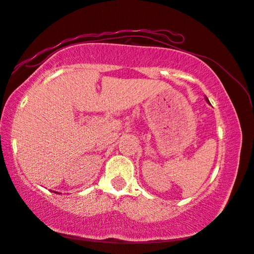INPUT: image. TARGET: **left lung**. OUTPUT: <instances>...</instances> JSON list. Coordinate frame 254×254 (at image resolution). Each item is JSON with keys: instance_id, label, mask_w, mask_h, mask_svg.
<instances>
[{"instance_id": "left-lung-1", "label": "left lung", "mask_w": 254, "mask_h": 254, "mask_svg": "<svg viewBox=\"0 0 254 254\" xmlns=\"http://www.w3.org/2000/svg\"><path fill=\"white\" fill-rule=\"evenodd\" d=\"M206 100H207V103H209V99L206 97Z\"/></svg>"}]
</instances>
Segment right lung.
<instances>
[{"mask_svg": "<svg viewBox=\"0 0 254 254\" xmlns=\"http://www.w3.org/2000/svg\"><path fill=\"white\" fill-rule=\"evenodd\" d=\"M54 192V191H53ZM55 193H58V194H61V193H59V192H55Z\"/></svg>", "mask_w": 254, "mask_h": 254, "instance_id": "obj_1", "label": "right lung"}]
</instances>
